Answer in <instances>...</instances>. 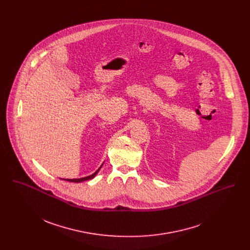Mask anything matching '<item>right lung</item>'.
<instances>
[{
    "label": "right lung",
    "mask_w": 250,
    "mask_h": 250,
    "mask_svg": "<svg viewBox=\"0 0 250 250\" xmlns=\"http://www.w3.org/2000/svg\"><path fill=\"white\" fill-rule=\"evenodd\" d=\"M101 168V167H100ZM100 168L96 171V172H94L92 175H89V176H87V177H83V178H80V179H62V180H65V181H68V182H74V183H79V182H83V181H85V180H89V179L94 178L95 176H96V174L98 173V171L100 170Z\"/></svg>",
    "instance_id": "add662e5"
}]
</instances>
